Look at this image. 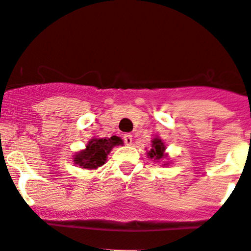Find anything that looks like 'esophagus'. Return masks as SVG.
Masks as SVG:
<instances>
[{
    "label": "esophagus",
    "mask_w": 251,
    "mask_h": 251,
    "mask_svg": "<svg viewBox=\"0 0 251 251\" xmlns=\"http://www.w3.org/2000/svg\"><path fill=\"white\" fill-rule=\"evenodd\" d=\"M123 139H125V143L126 145H131V143H133V136L130 134H125Z\"/></svg>",
    "instance_id": "1"
}]
</instances>
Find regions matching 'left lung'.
Segmentation results:
<instances>
[{
	"label": "left lung",
	"mask_w": 251,
	"mask_h": 251,
	"mask_svg": "<svg viewBox=\"0 0 251 251\" xmlns=\"http://www.w3.org/2000/svg\"><path fill=\"white\" fill-rule=\"evenodd\" d=\"M146 150V149H145ZM149 158H152L156 162H162V166L170 165L168 163V153L166 152V145L162 141V139L158 138L157 135L153 136L152 140H151V146L149 150H146Z\"/></svg>",
	"instance_id": "obj_1"
}]
</instances>
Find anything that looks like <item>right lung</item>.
<instances>
[{
  "instance_id": "right-lung-1",
  "label": "right lung",
  "mask_w": 251,
  "mask_h": 251,
  "mask_svg": "<svg viewBox=\"0 0 251 251\" xmlns=\"http://www.w3.org/2000/svg\"><path fill=\"white\" fill-rule=\"evenodd\" d=\"M123 145V140L120 136L112 135L111 138H96L90 139L86 148L78 151L73 155L74 165L84 168V170L93 171L105 165L107 161L108 153L115 146Z\"/></svg>"
}]
</instances>
